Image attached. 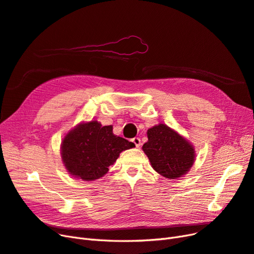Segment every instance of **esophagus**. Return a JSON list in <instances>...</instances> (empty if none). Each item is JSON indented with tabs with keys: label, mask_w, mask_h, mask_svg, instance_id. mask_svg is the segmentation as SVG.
Wrapping results in <instances>:
<instances>
[{
	"label": "esophagus",
	"mask_w": 254,
	"mask_h": 254,
	"mask_svg": "<svg viewBox=\"0 0 254 254\" xmlns=\"http://www.w3.org/2000/svg\"><path fill=\"white\" fill-rule=\"evenodd\" d=\"M132 142L135 145V147H140V146H141V139H140V137H133Z\"/></svg>",
	"instance_id": "34e87169"
}]
</instances>
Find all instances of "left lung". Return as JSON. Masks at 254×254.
I'll return each instance as SVG.
<instances>
[{"instance_id":"obj_1","label":"left lung","mask_w":254,"mask_h":254,"mask_svg":"<svg viewBox=\"0 0 254 254\" xmlns=\"http://www.w3.org/2000/svg\"><path fill=\"white\" fill-rule=\"evenodd\" d=\"M147 137L142 149L158 174L168 179H178L190 172L196 152L186 137L165 124L149 128Z\"/></svg>"}]
</instances>
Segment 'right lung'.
<instances>
[{"mask_svg": "<svg viewBox=\"0 0 254 254\" xmlns=\"http://www.w3.org/2000/svg\"><path fill=\"white\" fill-rule=\"evenodd\" d=\"M113 126L92 120L81 122L61 141L60 153L67 173L83 181L102 178L120 153L135 147L132 142L113 133Z\"/></svg>", "mask_w": 254, "mask_h": 254, "instance_id": "obj_1", "label": "right lung"}]
</instances>
